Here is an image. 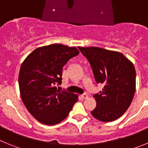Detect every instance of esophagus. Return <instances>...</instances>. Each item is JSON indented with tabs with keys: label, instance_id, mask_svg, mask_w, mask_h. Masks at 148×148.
Masks as SVG:
<instances>
[{
	"label": "esophagus",
	"instance_id": "34e87169",
	"mask_svg": "<svg viewBox=\"0 0 148 148\" xmlns=\"http://www.w3.org/2000/svg\"><path fill=\"white\" fill-rule=\"evenodd\" d=\"M81 97L82 98V99H87V97H88V95H87V94H82V95H81Z\"/></svg>",
	"mask_w": 148,
	"mask_h": 148
}]
</instances>
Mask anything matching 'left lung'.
I'll return each instance as SVG.
<instances>
[{
    "mask_svg": "<svg viewBox=\"0 0 148 148\" xmlns=\"http://www.w3.org/2000/svg\"><path fill=\"white\" fill-rule=\"evenodd\" d=\"M88 60L97 84H104L93 95L96 107L91 114L108 122L121 117L130 107L136 90V70L122 53L99 47H78Z\"/></svg>",
    "mask_w": 148,
    "mask_h": 148,
    "instance_id": "obj_1",
    "label": "left lung"
}]
</instances>
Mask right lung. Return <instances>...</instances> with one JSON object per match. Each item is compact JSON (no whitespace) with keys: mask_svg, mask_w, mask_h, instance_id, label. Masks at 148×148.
Listing matches in <instances>:
<instances>
[{"mask_svg":"<svg viewBox=\"0 0 148 148\" xmlns=\"http://www.w3.org/2000/svg\"><path fill=\"white\" fill-rule=\"evenodd\" d=\"M79 54L75 47L59 44L32 51L22 63L18 77L23 104L35 119L47 125L61 122L78 101V95L58 89L62 69Z\"/></svg>","mask_w":148,"mask_h":148,"instance_id":"obj_1","label":"right lung"}]
</instances>
